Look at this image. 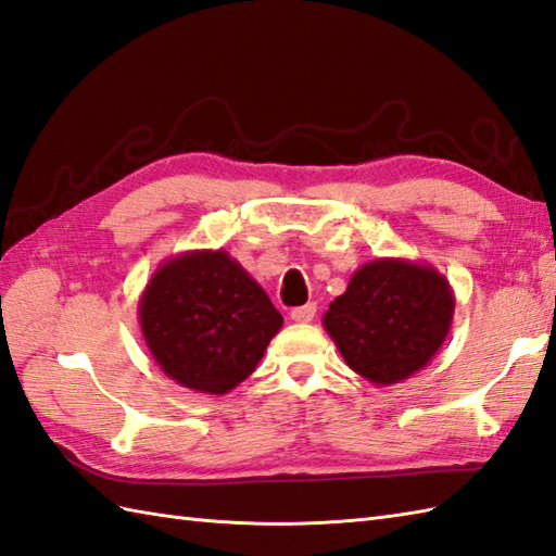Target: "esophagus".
I'll list each match as a JSON object with an SVG mask.
<instances>
[{"label":"esophagus","instance_id":"34e87169","mask_svg":"<svg viewBox=\"0 0 556 556\" xmlns=\"http://www.w3.org/2000/svg\"><path fill=\"white\" fill-rule=\"evenodd\" d=\"M317 313V305L315 303H307V305H301V307H293L291 309V319L299 321V325H307V321H313Z\"/></svg>","mask_w":556,"mask_h":556}]
</instances>
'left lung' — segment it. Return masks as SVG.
I'll list each match as a JSON object with an SVG mask.
<instances>
[{"mask_svg":"<svg viewBox=\"0 0 556 556\" xmlns=\"http://www.w3.org/2000/svg\"><path fill=\"white\" fill-rule=\"evenodd\" d=\"M455 315V293L433 265L377 257L348 281L321 317L345 365L393 386L431 363Z\"/></svg>","mask_w":556,"mask_h":556,"instance_id":"8db88e82","label":"left lung"}]
</instances>
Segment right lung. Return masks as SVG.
Segmentation results:
<instances>
[{
  "label": "right lung",
  "mask_w": 556,
  "mask_h": 556,
  "mask_svg": "<svg viewBox=\"0 0 556 556\" xmlns=\"http://www.w3.org/2000/svg\"><path fill=\"white\" fill-rule=\"evenodd\" d=\"M137 313L163 374L208 395H225L249 379L283 325L261 283L227 251L167 257Z\"/></svg>",
  "instance_id": "right-lung-1"
}]
</instances>
